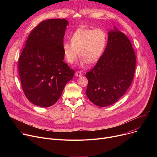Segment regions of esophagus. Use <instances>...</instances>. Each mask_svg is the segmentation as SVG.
Returning <instances> with one entry per match:
<instances>
[{"label":"esophagus","instance_id":"obj_1","mask_svg":"<svg viewBox=\"0 0 157 157\" xmlns=\"http://www.w3.org/2000/svg\"><path fill=\"white\" fill-rule=\"evenodd\" d=\"M75 75H76V76H77V77H80V76H82V73H81V72H79V71H76V72L75 73Z\"/></svg>","mask_w":157,"mask_h":157}]
</instances>
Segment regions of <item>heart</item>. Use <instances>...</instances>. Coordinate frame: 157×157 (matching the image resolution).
<instances>
[{
	"instance_id": "obj_1",
	"label": "heart",
	"mask_w": 157,
	"mask_h": 157,
	"mask_svg": "<svg viewBox=\"0 0 157 157\" xmlns=\"http://www.w3.org/2000/svg\"><path fill=\"white\" fill-rule=\"evenodd\" d=\"M69 42L63 44V52L67 62L73 64L78 57L80 65L84 67L87 63L96 64L101 59L107 44L105 32L101 29L80 28L71 36Z\"/></svg>"
}]
</instances>
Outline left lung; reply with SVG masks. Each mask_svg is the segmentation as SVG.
I'll return each mask as SVG.
<instances>
[{
	"mask_svg": "<svg viewBox=\"0 0 157 157\" xmlns=\"http://www.w3.org/2000/svg\"><path fill=\"white\" fill-rule=\"evenodd\" d=\"M135 52L127 36L116 27L108 32L107 46L94 68L86 74L89 99L99 107L116 102L128 90L136 70Z\"/></svg>",
	"mask_w": 157,
	"mask_h": 157,
	"instance_id": "1",
	"label": "left lung"
}]
</instances>
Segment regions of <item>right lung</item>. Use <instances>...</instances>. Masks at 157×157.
<instances>
[{"label": "right lung", "instance_id": "1", "mask_svg": "<svg viewBox=\"0 0 157 157\" xmlns=\"http://www.w3.org/2000/svg\"><path fill=\"white\" fill-rule=\"evenodd\" d=\"M66 19L41 21L30 33L18 61L21 87L33 104L48 107L59 99L75 71L63 61Z\"/></svg>", "mask_w": 157, "mask_h": 157}]
</instances>
